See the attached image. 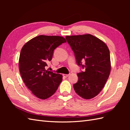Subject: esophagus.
<instances>
[{"label":"esophagus","mask_w":130,"mask_h":130,"mask_svg":"<svg viewBox=\"0 0 130 130\" xmlns=\"http://www.w3.org/2000/svg\"><path fill=\"white\" fill-rule=\"evenodd\" d=\"M69 75H70L69 74H63V76H64V77H65V78H67V77L69 76Z\"/></svg>","instance_id":"esophagus-1"}]
</instances>
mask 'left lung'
Listing matches in <instances>:
<instances>
[{
	"instance_id": "8db88e82",
	"label": "left lung",
	"mask_w": 130,
	"mask_h": 130,
	"mask_svg": "<svg viewBox=\"0 0 130 130\" xmlns=\"http://www.w3.org/2000/svg\"><path fill=\"white\" fill-rule=\"evenodd\" d=\"M66 39L75 55L77 64L84 71L78 73V81L73 85L75 92L84 99L97 95L111 72L110 53L106 44L90 34L67 36ZM85 64H82V61Z\"/></svg>"
}]
</instances>
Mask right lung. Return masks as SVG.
<instances>
[{
    "mask_svg": "<svg viewBox=\"0 0 130 130\" xmlns=\"http://www.w3.org/2000/svg\"><path fill=\"white\" fill-rule=\"evenodd\" d=\"M67 42L57 36L40 35L29 40L21 50L19 59L21 75L27 87L37 98L46 99L56 92L62 76L46 70L54 50Z\"/></svg>",
    "mask_w": 130,
    "mask_h": 130,
    "instance_id": "1",
    "label": "right lung"
}]
</instances>
